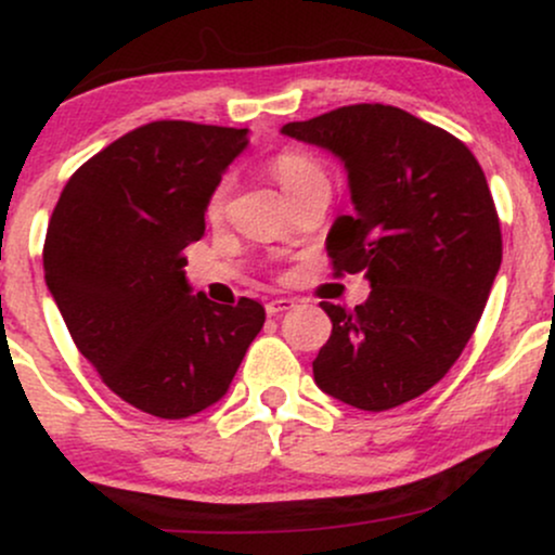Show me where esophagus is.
I'll return each mask as SVG.
<instances>
[{"label":"esophagus","instance_id":"obj_1","mask_svg":"<svg viewBox=\"0 0 555 555\" xmlns=\"http://www.w3.org/2000/svg\"><path fill=\"white\" fill-rule=\"evenodd\" d=\"M289 308H295V299H289V297H276V299H269V302H266V313L269 315L286 313Z\"/></svg>","mask_w":555,"mask_h":555}]
</instances>
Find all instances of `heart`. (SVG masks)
I'll return each instance as SVG.
<instances>
[{
  "instance_id": "b5f03b06",
  "label": "heart",
  "mask_w": 555,
  "mask_h": 555,
  "mask_svg": "<svg viewBox=\"0 0 555 555\" xmlns=\"http://www.w3.org/2000/svg\"><path fill=\"white\" fill-rule=\"evenodd\" d=\"M269 169L273 180H276L279 188H282L286 201L299 193H305V190L310 188H328L326 169H323L313 156L302 154V151H282V154L271 158ZM232 188H234V177L232 175L221 177L219 184L214 188L211 197H208V216H221L229 195H232Z\"/></svg>"
}]
</instances>
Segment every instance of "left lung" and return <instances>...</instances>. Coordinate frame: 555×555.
I'll use <instances>...</instances> for the list:
<instances>
[{
  "label": "left lung",
  "mask_w": 555,
  "mask_h": 555,
  "mask_svg": "<svg viewBox=\"0 0 555 555\" xmlns=\"http://www.w3.org/2000/svg\"><path fill=\"white\" fill-rule=\"evenodd\" d=\"M284 135L347 169L352 216L331 224L336 273H365L354 310L323 302L328 341L313 360L328 397L384 412L436 386L475 334L501 269V227L473 151L384 104L341 106Z\"/></svg>",
  "instance_id": "8db88e82"
}]
</instances>
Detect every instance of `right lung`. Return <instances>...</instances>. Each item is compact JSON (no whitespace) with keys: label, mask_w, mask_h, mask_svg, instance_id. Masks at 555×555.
<instances>
[{"label":"right lung","mask_w":555,"mask_h":555,"mask_svg":"<svg viewBox=\"0 0 555 555\" xmlns=\"http://www.w3.org/2000/svg\"><path fill=\"white\" fill-rule=\"evenodd\" d=\"M247 130L162 119L127 132L69 177L47 229L43 279L101 380L154 417L219 401L263 328L256 299L193 295L184 247Z\"/></svg>","instance_id":"obj_1"}]
</instances>
